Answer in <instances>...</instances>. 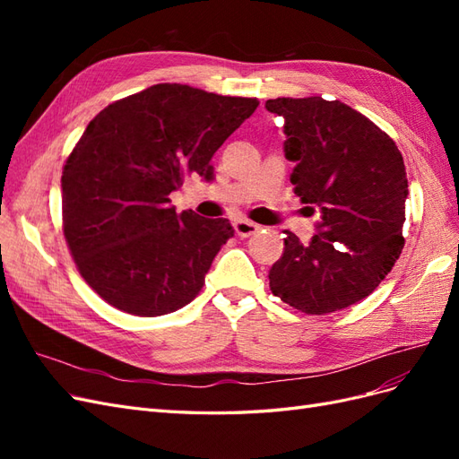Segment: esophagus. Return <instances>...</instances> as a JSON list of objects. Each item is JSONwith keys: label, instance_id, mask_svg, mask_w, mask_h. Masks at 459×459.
<instances>
[{"label": "esophagus", "instance_id": "34e87169", "mask_svg": "<svg viewBox=\"0 0 459 459\" xmlns=\"http://www.w3.org/2000/svg\"><path fill=\"white\" fill-rule=\"evenodd\" d=\"M258 230L260 226L255 224V221H248V220L235 221V233H238L239 238H251V235H255Z\"/></svg>", "mask_w": 459, "mask_h": 459}]
</instances>
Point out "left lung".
I'll list each match as a JSON object with an SVG mask.
<instances>
[{
	"label": "left lung",
	"instance_id": "1",
	"mask_svg": "<svg viewBox=\"0 0 459 459\" xmlns=\"http://www.w3.org/2000/svg\"><path fill=\"white\" fill-rule=\"evenodd\" d=\"M290 184L322 221L310 243L285 231L270 289L289 307L324 316L369 297L398 260L404 238L408 178L396 143L341 101L277 97Z\"/></svg>",
	"mask_w": 459,
	"mask_h": 459
}]
</instances>
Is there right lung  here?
Masks as SVG:
<instances>
[{"label":"right lung","mask_w":459,"mask_h":459,"mask_svg":"<svg viewBox=\"0 0 459 459\" xmlns=\"http://www.w3.org/2000/svg\"><path fill=\"white\" fill-rule=\"evenodd\" d=\"M258 107L253 97L157 84L97 115L63 169V231L80 275L110 307L142 317L199 295L226 218L176 214L170 193L197 172Z\"/></svg>","instance_id":"add662e5"}]
</instances>
